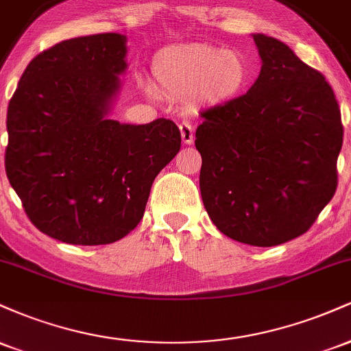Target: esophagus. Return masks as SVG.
<instances>
[{
  "label": "esophagus",
  "mask_w": 351,
  "mask_h": 351,
  "mask_svg": "<svg viewBox=\"0 0 351 351\" xmlns=\"http://www.w3.org/2000/svg\"><path fill=\"white\" fill-rule=\"evenodd\" d=\"M180 132H181V140H183V143L191 145L193 140H195V130H193V125L186 122V120H183V122L180 123Z\"/></svg>",
  "instance_id": "obj_1"
}]
</instances>
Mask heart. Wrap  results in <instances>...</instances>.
Masks as SVG:
<instances>
[{"mask_svg":"<svg viewBox=\"0 0 351 351\" xmlns=\"http://www.w3.org/2000/svg\"><path fill=\"white\" fill-rule=\"evenodd\" d=\"M153 75L160 90L201 102L221 104L244 90L252 64L241 51L213 46H186L160 52L153 60Z\"/></svg>","mask_w":351,"mask_h":351,"instance_id":"b5f03b06","label":"heart"}]
</instances>
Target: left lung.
Here are the masks:
<instances>
[{"label": "left lung", "instance_id": "left-lung-1", "mask_svg": "<svg viewBox=\"0 0 351 351\" xmlns=\"http://www.w3.org/2000/svg\"><path fill=\"white\" fill-rule=\"evenodd\" d=\"M259 77L201 112L195 145L208 216L239 243L271 247L308 231L337 189L343 127L332 87L287 44L252 34Z\"/></svg>", "mask_w": 351, "mask_h": 351}]
</instances>
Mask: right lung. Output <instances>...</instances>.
<instances>
[{
	"label": "right lung",
	"mask_w": 351,
	"mask_h": 351,
	"mask_svg": "<svg viewBox=\"0 0 351 351\" xmlns=\"http://www.w3.org/2000/svg\"><path fill=\"white\" fill-rule=\"evenodd\" d=\"M127 36H82L41 52L8 106L6 175L26 215L67 244L122 239L143 217L153 180L181 147L167 119H110Z\"/></svg>",
	"instance_id": "add662e5"
}]
</instances>
